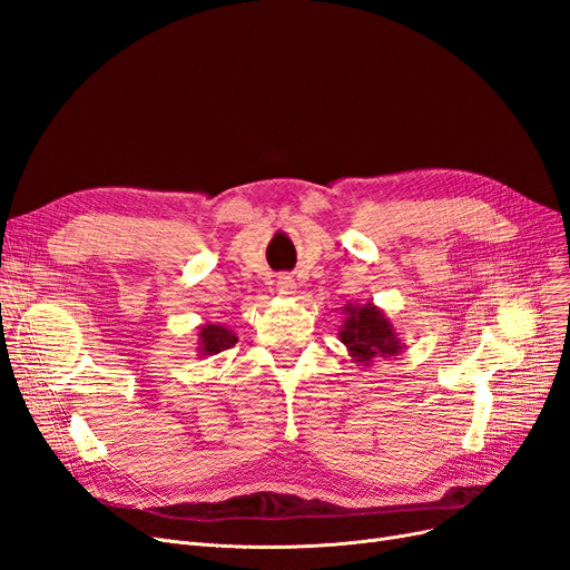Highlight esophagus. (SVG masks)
Masks as SVG:
<instances>
[{
	"mask_svg": "<svg viewBox=\"0 0 570 570\" xmlns=\"http://www.w3.org/2000/svg\"><path fill=\"white\" fill-rule=\"evenodd\" d=\"M274 288H277L279 296H293V293H296V279L288 277V274H282V277L274 282Z\"/></svg>",
	"mask_w": 570,
	"mask_h": 570,
	"instance_id": "obj_1",
	"label": "esophagus"
}]
</instances>
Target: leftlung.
I'll use <instances>...</instances> for the list:
<instances>
[{
    "label": "left lung",
    "instance_id": "1",
    "mask_svg": "<svg viewBox=\"0 0 570 570\" xmlns=\"http://www.w3.org/2000/svg\"><path fill=\"white\" fill-rule=\"evenodd\" d=\"M343 314L345 320L338 331V338L347 347L356 366H371L377 356H394L404 350L394 324L377 305L347 303Z\"/></svg>",
    "mask_w": 570,
    "mask_h": 570
}]
</instances>
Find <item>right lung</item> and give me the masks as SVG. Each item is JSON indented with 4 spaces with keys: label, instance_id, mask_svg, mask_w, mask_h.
Listing matches in <instances>:
<instances>
[{
    "label": "right lung",
    "instance_id": "obj_1",
    "mask_svg": "<svg viewBox=\"0 0 570 570\" xmlns=\"http://www.w3.org/2000/svg\"><path fill=\"white\" fill-rule=\"evenodd\" d=\"M197 335H199L197 352L202 360H206L210 354H218L223 350H229L237 343V333L223 324H202Z\"/></svg>",
    "mask_w": 570,
    "mask_h": 570
}]
</instances>
